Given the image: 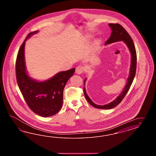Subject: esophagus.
<instances>
[{
    "mask_svg": "<svg viewBox=\"0 0 156 156\" xmlns=\"http://www.w3.org/2000/svg\"><path fill=\"white\" fill-rule=\"evenodd\" d=\"M84 70V68L83 66L82 65H79L76 67V72L78 74H80L82 73H83Z\"/></svg>",
    "mask_w": 156,
    "mask_h": 156,
    "instance_id": "1",
    "label": "esophagus"
}]
</instances>
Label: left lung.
Instances as JSON below:
<instances>
[{"label":"left lung","mask_w":156,"mask_h":156,"mask_svg":"<svg viewBox=\"0 0 156 156\" xmlns=\"http://www.w3.org/2000/svg\"><path fill=\"white\" fill-rule=\"evenodd\" d=\"M109 25L112 29V33L110 38L107 40L105 42V45L111 44L114 42H119V41H123L129 48L131 56V66H130V70H129V78L127 79V82L126 84V86L123 88L120 95L117 96L116 99L114 100L111 103L108 104H105L104 105H97L94 103L90 98L88 97L85 87L83 88V92L84 96L88 102L92 106L95 107L96 108L101 109H112L114 107L118 105L119 103L121 102L122 100L125 98L126 94L131 87V85L133 82L134 77L135 76L136 74V52L135 50V47L134 45L133 41L132 38H131L129 34L127 32V31L122 27L121 25L119 23H109ZM86 79L84 80V85L85 84V81Z\"/></svg>","instance_id":"left-lung-1"}]
</instances>
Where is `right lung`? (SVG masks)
<instances>
[{
	"mask_svg": "<svg viewBox=\"0 0 156 156\" xmlns=\"http://www.w3.org/2000/svg\"><path fill=\"white\" fill-rule=\"evenodd\" d=\"M38 32L29 33L20 47L16 62V74L18 86L28 106L35 113L47 117L56 114L61 109L64 88L69 79L73 76L75 68L58 73L42 82L29 76L24 56L25 41Z\"/></svg>",
	"mask_w": 156,
	"mask_h": 156,
	"instance_id": "add662e5",
	"label": "right lung"
}]
</instances>
